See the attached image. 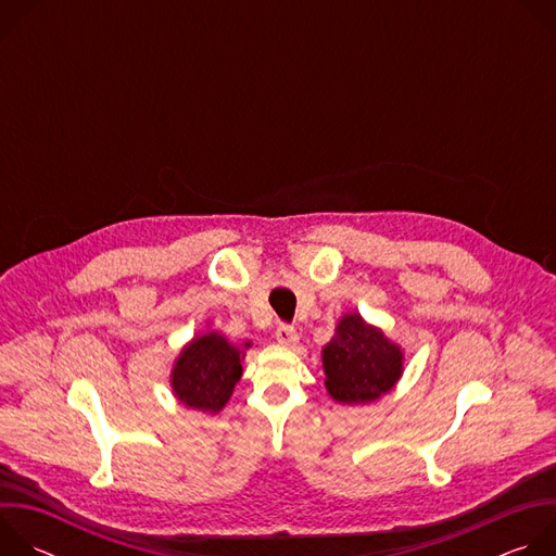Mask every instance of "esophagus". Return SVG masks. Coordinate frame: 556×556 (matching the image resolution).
Listing matches in <instances>:
<instances>
[{"instance_id": "34e87169", "label": "esophagus", "mask_w": 556, "mask_h": 556, "mask_svg": "<svg viewBox=\"0 0 556 556\" xmlns=\"http://www.w3.org/2000/svg\"><path fill=\"white\" fill-rule=\"evenodd\" d=\"M275 337H277V341H279L283 348H296V343H299L296 330H294L292 326H286V324H281V326L277 328Z\"/></svg>"}]
</instances>
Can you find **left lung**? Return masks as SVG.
I'll return each instance as SVG.
<instances>
[{
	"mask_svg": "<svg viewBox=\"0 0 556 556\" xmlns=\"http://www.w3.org/2000/svg\"><path fill=\"white\" fill-rule=\"evenodd\" d=\"M405 354L358 312L345 314L324 348L326 389L337 403L365 405L393 389L403 376Z\"/></svg>",
	"mask_w": 556,
	"mask_h": 556,
	"instance_id": "8db88e82",
	"label": "left lung"
}]
</instances>
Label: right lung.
<instances>
[{
  "mask_svg": "<svg viewBox=\"0 0 556 556\" xmlns=\"http://www.w3.org/2000/svg\"><path fill=\"white\" fill-rule=\"evenodd\" d=\"M251 343H244L249 348ZM242 350L219 332H204L187 343L174 363L172 389L189 409L217 414L242 378Z\"/></svg>",
  "mask_w": 556,
  "mask_h": 556,
  "instance_id": "1",
  "label": "right lung"
}]
</instances>
